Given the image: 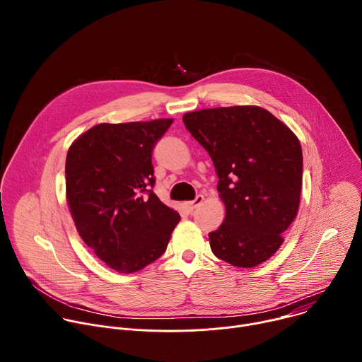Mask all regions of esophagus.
Listing matches in <instances>:
<instances>
[{"instance_id": "1", "label": "esophagus", "mask_w": 362, "mask_h": 362, "mask_svg": "<svg viewBox=\"0 0 362 362\" xmlns=\"http://www.w3.org/2000/svg\"><path fill=\"white\" fill-rule=\"evenodd\" d=\"M203 200H204L203 194H197V196L194 197V200H190V202H186V203H185L186 209H187L189 212H193V211L197 208V206H200V204L203 203Z\"/></svg>"}]
</instances>
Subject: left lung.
<instances>
[{
  "label": "left lung",
  "mask_w": 362,
  "mask_h": 362,
  "mask_svg": "<svg viewBox=\"0 0 362 362\" xmlns=\"http://www.w3.org/2000/svg\"><path fill=\"white\" fill-rule=\"evenodd\" d=\"M183 123L209 153L226 208L223 223L209 233L212 252L238 268L268 261L298 212L303 166L298 137L257 106L192 112Z\"/></svg>",
  "instance_id": "1"
}]
</instances>
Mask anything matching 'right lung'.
I'll return each instance as SVG.
<instances>
[{"label":"right lung","mask_w":362,"mask_h":362,"mask_svg":"<svg viewBox=\"0 0 362 362\" xmlns=\"http://www.w3.org/2000/svg\"><path fill=\"white\" fill-rule=\"evenodd\" d=\"M172 123H103L69 148L66 190L77 232L117 272L132 274L159 259L180 221L153 192L151 153Z\"/></svg>","instance_id":"1"}]
</instances>
